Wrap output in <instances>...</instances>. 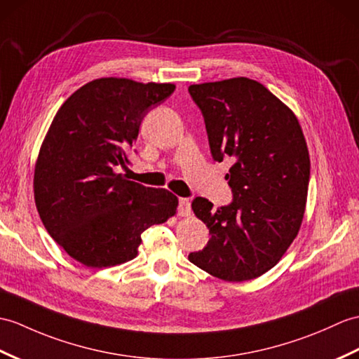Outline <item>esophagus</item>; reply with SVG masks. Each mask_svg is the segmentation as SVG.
<instances>
[{"mask_svg": "<svg viewBox=\"0 0 359 359\" xmlns=\"http://www.w3.org/2000/svg\"><path fill=\"white\" fill-rule=\"evenodd\" d=\"M177 212H179V215H182V217H188V215L191 214V200L188 197L179 198Z\"/></svg>", "mask_w": 359, "mask_h": 359, "instance_id": "esophagus-1", "label": "esophagus"}]
</instances>
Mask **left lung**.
Here are the masks:
<instances>
[{
    "label": "left lung",
    "instance_id": "1",
    "mask_svg": "<svg viewBox=\"0 0 359 359\" xmlns=\"http://www.w3.org/2000/svg\"><path fill=\"white\" fill-rule=\"evenodd\" d=\"M203 114L212 159L231 157L232 202L215 210L205 197L193 211L211 238L189 262L224 281L260 277L280 262L302 226L311 159L295 114L249 78L189 86Z\"/></svg>",
    "mask_w": 359,
    "mask_h": 359
}]
</instances>
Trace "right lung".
Masks as SVG:
<instances>
[{
	"mask_svg": "<svg viewBox=\"0 0 359 359\" xmlns=\"http://www.w3.org/2000/svg\"><path fill=\"white\" fill-rule=\"evenodd\" d=\"M176 90L101 78L57 110L35 165V203L47 232L74 260L108 268L137 255L142 232L176 214L168 189L127 180L128 154L147 113Z\"/></svg>",
	"mask_w": 359,
	"mask_h": 359,
	"instance_id": "1",
	"label": "right lung"
}]
</instances>
